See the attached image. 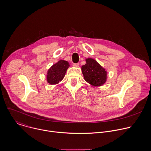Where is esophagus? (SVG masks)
I'll return each instance as SVG.
<instances>
[{
  "label": "esophagus",
  "mask_w": 151,
  "mask_h": 151,
  "mask_svg": "<svg viewBox=\"0 0 151 151\" xmlns=\"http://www.w3.org/2000/svg\"><path fill=\"white\" fill-rule=\"evenodd\" d=\"M73 66L74 67L78 68V67L79 66V64L78 63H73Z\"/></svg>",
  "instance_id": "esophagus-1"
}]
</instances>
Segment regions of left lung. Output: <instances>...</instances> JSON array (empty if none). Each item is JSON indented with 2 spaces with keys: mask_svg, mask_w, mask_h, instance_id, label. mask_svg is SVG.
I'll return each instance as SVG.
<instances>
[{
  "mask_svg": "<svg viewBox=\"0 0 151 151\" xmlns=\"http://www.w3.org/2000/svg\"><path fill=\"white\" fill-rule=\"evenodd\" d=\"M85 80L95 86L103 85L107 79V72L95 60L88 58L86 64L82 66Z\"/></svg>",
  "mask_w": 151,
  "mask_h": 151,
  "instance_id": "8db88e82",
  "label": "left lung"
}]
</instances>
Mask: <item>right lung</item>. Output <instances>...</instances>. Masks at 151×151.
Segmentation results:
<instances>
[{"label": "right lung", "mask_w": 151, "mask_h": 151, "mask_svg": "<svg viewBox=\"0 0 151 151\" xmlns=\"http://www.w3.org/2000/svg\"><path fill=\"white\" fill-rule=\"evenodd\" d=\"M69 66V63L63 60L53 65L47 72V82L51 85L58 83L63 79Z\"/></svg>", "instance_id": "1"}]
</instances>
